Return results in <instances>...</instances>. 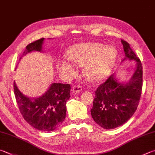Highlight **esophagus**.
Returning a JSON list of instances; mask_svg holds the SVG:
<instances>
[{
  "instance_id": "esophagus-1",
  "label": "esophagus",
  "mask_w": 155,
  "mask_h": 155,
  "mask_svg": "<svg viewBox=\"0 0 155 155\" xmlns=\"http://www.w3.org/2000/svg\"><path fill=\"white\" fill-rule=\"evenodd\" d=\"M83 89L82 87L80 86V85H75L72 87V91L73 94H78V93H79L81 90Z\"/></svg>"
}]
</instances>
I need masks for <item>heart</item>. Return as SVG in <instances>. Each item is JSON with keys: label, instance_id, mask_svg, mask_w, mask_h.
I'll return each mask as SVG.
<instances>
[{"label": "heart", "instance_id": "obj_1", "mask_svg": "<svg viewBox=\"0 0 155 155\" xmlns=\"http://www.w3.org/2000/svg\"><path fill=\"white\" fill-rule=\"evenodd\" d=\"M66 55L75 65L85 66L84 72L90 79L100 81L110 72L116 60L117 50L113 46H105L102 43H87L71 47ZM71 63L68 61L58 62L57 70L59 73L67 78L74 77L76 68Z\"/></svg>", "mask_w": 155, "mask_h": 155}]
</instances>
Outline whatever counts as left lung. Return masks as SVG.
Here are the masks:
<instances>
[{"instance_id":"obj_1","label":"left lung","mask_w":155,"mask_h":155,"mask_svg":"<svg viewBox=\"0 0 155 155\" xmlns=\"http://www.w3.org/2000/svg\"><path fill=\"white\" fill-rule=\"evenodd\" d=\"M125 59L134 60L136 68L127 83H120L112 74L95 91L91 110L92 118L101 127L112 129L122 125L133 116L137 110L142 89V65L129 44L121 39Z\"/></svg>"}]
</instances>
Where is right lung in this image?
<instances>
[{"mask_svg": "<svg viewBox=\"0 0 155 155\" xmlns=\"http://www.w3.org/2000/svg\"><path fill=\"white\" fill-rule=\"evenodd\" d=\"M43 41L44 38H42L28 45L23 55L33 51H42ZM13 87L19 111L25 120L34 128L51 131L63 123L66 118V104L70 97L69 84L52 83L47 91L37 98L25 96L17 87L15 81Z\"/></svg>", "mask_w": 155, "mask_h": 155, "instance_id": "obj_1", "label": "right lung"}]
</instances>
